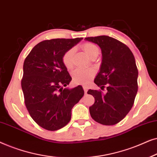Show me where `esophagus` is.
Masks as SVG:
<instances>
[{
	"label": "esophagus",
	"mask_w": 157,
	"mask_h": 157,
	"mask_svg": "<svg viewBox=\"0 0 157 157\" xmlns=\"http://www.w3.org/2000/svg\"><path fill=\"white\" fill-rule=\"evenodd\" d=\"M83 90H84V92L86 94L87 93V91H88V87L87 86H83Z\"/></svg>",
	"instance_id": "1"
}]
</instances>
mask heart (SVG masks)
<instances>
[{
	"instance_id": "b5f03b06",
	"label": "heart",
	"mask_w": 157,
	"mask_h": 157,
	"mask_svg": "<svg viewBox=\"0 0 157 157\" xmlns=\"http://www.w3.org/2000/svg\"><path fill=\"white\" fill-rule=\"evenodd\" d=\"M82 49L89 58L98 54V47L92 43H84L82 45ZM74 53V49L71 48L63 55L62 61L66 68H71L73 66V56ZM95 72L92 68H77L73 72L72 78L75 83L80 84H87L90 80L93 78Z\"/></svg>"
}]
</instances>
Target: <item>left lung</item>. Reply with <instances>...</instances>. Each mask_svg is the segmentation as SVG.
Returning <instances> with one entry per match:
<instances>
[{
    "label": "left lung",
    "mask_w": 157,
    "mask_h": 157,
    "mask_svg": "<svg viewBox=\"0 0 157 157\" xmlns=\"http://www.w3.org/2000/svg\"><path fill=\"white\" fill-rule=\"evenodd\" d=\"M97 44L102 61L94 83L107 92L89 89L95 102L89 107L92 119L104 125H114L129 112L138 91V69L134 55L125 44L108 36L85 38Z\"/></svg>",
    "instance_id": "1"
}]
</instances>
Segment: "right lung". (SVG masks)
Segmentation results:
<instances>
[{
  "label": "right lung",
  "mask_w": 157,
  "mask_h": 157,
  "mask_svg": "<svg viewBox=\"0 0 157 157\" xmlns=\"http://www.w3.org/2000/svg\"><path fill=\"white\" fill-rule=\"evenodd\" d=\"M83 38L46 40L36 45L25 58L21 87L25 104L34 121L49 131L65 126L71 110L84 94L81 85L69 89L71 77L63 55Z\"/></svg>",
  "instance_id": "1"
}]
</instances>
